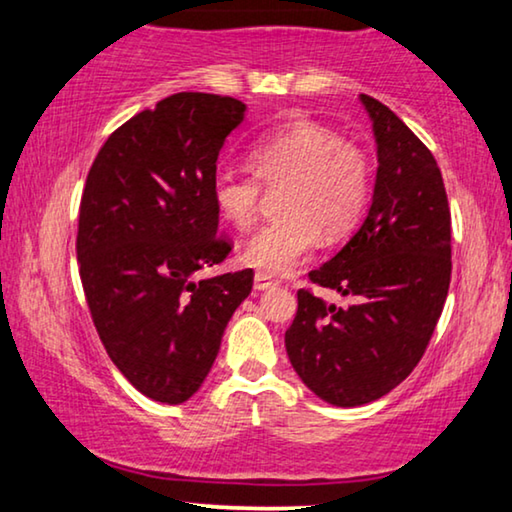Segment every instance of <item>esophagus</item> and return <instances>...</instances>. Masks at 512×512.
Returning <instances> with one entry per match:
<instances>
[{
	"mask_svg": "<svg viewBox=\"0 0 512 512\" xmlns=\"http://www.w3.org/2000/svg\"><path fill=\"white\" fill-rule=\"evenodd\" d=\"M272 286H277V279H272L270 275H263V272H256L254 277V289L256 291H268Z\"/></svg>",
	"mask_w": 512,
	"mask_h": 512,
	"instance_id": "34e87169",
	"label": "esophagus"
}]
</instances>
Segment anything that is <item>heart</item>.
<instances>
[{
    "label": "heart",
    "instance_id": "b5f03b06",
    "mask_svg": "<svg viewBox=\"0 0 512 512\" xmlns=\"http://www.w3.org/2000/svg\"><path fill=\"white\" fill-rule=\"evenodd\" d=\"M254 174L219 170L212 198L235 228L261 214L265 188L279 191V216L247 242L242 261L263 275H289L317 249L319 230L345 235L370 198V160L361 146L314 121L277 125L249 146Z\"/></svg>",
    "mask_w": 512,
    "mask_h": 512
}]
</instances>
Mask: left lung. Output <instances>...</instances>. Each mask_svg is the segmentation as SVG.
<instances>
[{"label": "left lung", "instance_id": "8db88e82", "mask_svg": "<svg viewBox=\"0 0 512 512\" xmlns=\"http://www.w3.org/2000/svg\"><path fill=\"white\" fill-rule=\"evenodd\" d=\"M377 142L373 205L356 235L310 272L312 284L354 298L335 307L298 291L286 354L326 403L354 408L398 387L422 359L452 275V219L443 174L415 132L361 95Z\"/></svg>", "mask_w": 512, "mask_h": 512}]
</instances>
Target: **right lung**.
Segmentation results:
<instances>
[{"instance_id":"obj_1","label":"right lung","mask_w":512,"mask_h":512,"mask_svg":"<svg viewBox=\"0 0 512 512\" xmlns=\"http://www.w3.org/2000/svg\"><path fill=\"white\" fill-rule=\"evenodd\" d=\"M244 104L177 93L114 130L90 167L76 258L109 359L137 391L184 403L205 382L254 270L193 279L230 254L212 198L216 158Z\"/></svg>"}]
</instances>
